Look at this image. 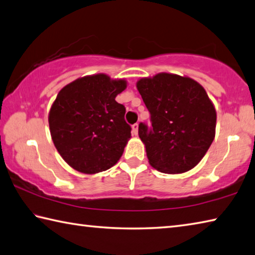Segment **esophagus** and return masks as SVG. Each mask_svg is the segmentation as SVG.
<instances>
[{"mask_svg": "<svg viewBox=\"0 0 255 255\" xmlns=\"http://www.w3.org/2000/svg\"><path fill=\"white\" fill-rule=\"evenodd\" d=\"M132 133L133 135H138V124H133L132 125Z\"/></svg>", "mask_w": 255, "mask_h": 255, "instance_id": "obj_1", "label": "esophagus"}]
</instances>
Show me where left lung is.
<instances>
[{"instance_id": "8db88e82", "label": "left lung", "mask_w": 255, "mask_h": 255, "mask_svg": "<svg viewBox=\"0 0 255 255\" xmlns=\"http://www.w3.org/2000/svg\"><path fill=\"white\" fill-rule=\"evenodd\" d=\"M137 89L150 114L151 127H138L149 164L165 174L195 167L215 137L216 112L204 88L188 77L163 72L142 78Z\"/></svg>"}]
</instances>
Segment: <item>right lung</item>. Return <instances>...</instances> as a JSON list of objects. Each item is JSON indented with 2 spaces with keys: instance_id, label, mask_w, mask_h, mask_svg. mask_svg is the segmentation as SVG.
Instances as JSON below:
<instances>
[{
  "instance_id": "right-lung-1",
  "label": "right lung",
  "mask_w": 255,
  "mask_h": 255,
  "mask_svg": "<svg viewBox=\"0 0 255 255\" xmlns=\"http://www.w3.org/2000/svg\"><path fill=\"white\" fill-rule=\"evenodd\" d=\"M127 87L104 73L79 78L63 87L51 106L49 127L55 148L83 174L107 170L122 157L131 137L126 108L115 100Z\"/></svg>"
}]
</instances>
